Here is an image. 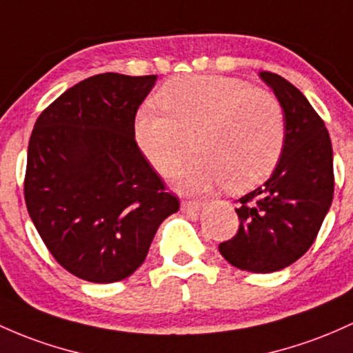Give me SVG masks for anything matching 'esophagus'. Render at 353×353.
<instances>
[{
	"label": "esophagus",
	"mask_w": 353,
	"mask_h": 353,
	"mask_svg": "<svg viewBox=\"0 0 353 353\" xmlns=\"http://www.w3.org/2000/svg\"><path fill=\"white\" fill-rule=\"evenodd\" d=\"M201 208H203V203H197V201H183L181 203V211L184 214H194Z\"/></svg>",
	"instance_id": "34e87169"
}]
</instances>
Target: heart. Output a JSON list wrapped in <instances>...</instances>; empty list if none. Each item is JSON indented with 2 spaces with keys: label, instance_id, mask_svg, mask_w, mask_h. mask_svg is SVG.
Masks as SVG:
<instances>
[{
  "label": "heart",
  "instance_id": "heart-1",
  "mask_svg": "<svg viewBox=\"0 0 353 353\" xmlns=\"http://www.w3.org/2000/svg\"><path fill=\"white\" fill-rule=\"evenodd\" d=\"M159 105L142 107L134 122L139 149L162 176L191 152L196 161L177 176L188 192L224 185L248 191L276 168L286 139V117L273 94L253 90L238 79L191 75L169 80L157 92Z\"/></svg>",
  "mask_w": 353,
  "mask_h": 353
}]
</instances>
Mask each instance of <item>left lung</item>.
I'll use <instances>...</instances> for the list:
<instances>
[{
  "instance_id": "obj_1",
  "label": "left lung",
  "mask_w": 353,
  "mask_h": 353,
  "mask_svg": "<svg viewBox=\"0 0 353 353\" xmlns=\"http://www.w3.org/2000/svg\"><path fill=\"white\" fill-rule=\"evenodd\" d=\"M286 117L283 152L270 179L239 199L234 238L219 245L224 259L251 273H273L303 256L334 199L330 135L307 97L271 72H259Z\"/></svg>"
}]
</instances>
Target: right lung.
<instances>
[{
	"instance_id": "add662e5",
	"label": "right lung",
	"mask_w": 353,
	"mask_h": 353,
	"mask_svg": "<svg viewBox=\"0 0 353 353\" xmlns=\"http://www.w3.org/2000/svg\"><path fill=\"white\" fill-rule=\"evenodd\" d=\"M156 80L90 77L34 123L25 176L28 214L53 258L85 281L130 276L162 221L179 211L134 135L137 108Z\"/></svg>"
}]
</instances>
